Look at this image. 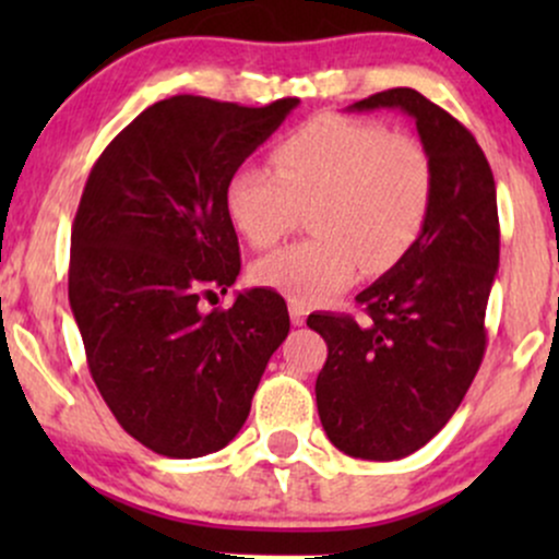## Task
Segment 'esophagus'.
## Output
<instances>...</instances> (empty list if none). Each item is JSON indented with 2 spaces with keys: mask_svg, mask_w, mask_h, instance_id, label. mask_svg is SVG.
<instances>
[{
  "mask_svg": "<svg viewBox=\"0 0 559 559\" xmlns=\"http://www.w3.org/2000/svg\"><path fill=\"white\" fill-rule=\"evenodd\" d=\"M288 316H292V323L294 325H305L307 307L299 305V301H288Z\"/></svg>",
  "mask_w": 559,
  "mask_h": 559,
  "instance_id": "34e87169",
  "label": "esophagus"
}]
</instances>
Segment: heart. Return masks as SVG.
<instances>
[{"instance_id":"heart-1","label":"heart","mask_w":559,"mask_h":559,"mask_svg":"<svg viewBox=\"0 0 559 559\" xmlns=\"http://www.w3.org/2000/svg\"><path fill=\"white\" fill-rule=\"evenodd\" d=\"M273 173L239 165L223 204L230 226L267 249L307 213L312 239L267 254L252 267L260 286L299 305H323L357 271L386 273L418 243L433 207L436 170L413 133L373 120L318 115L271 150Z\"/></svg>"}]
</instances>
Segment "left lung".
Returning <instances> with one entry per match:
<instances>
[{"label":"left lung","instance_id":"left-lung-1","mask_svg":"<svg viewBox=\"0 0 559 559\" xmlns=\"http://www.w3.org/2000/svg\"><path fill=\"white\" fill-rule=\"evenodd\" d=\"M378 107L407 112L431 152V215L404 260L357 294L368 318L310 316L307 325L329 344L316 396L331 444L386 463L428 444L478 373L499 215L489 159L457 118L415 88L378 92L352 110Z\"/></svg>","mask_w":559,"mask_h":559}]
</instances>
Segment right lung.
Here are the masks:
<instances>
[{
    "label": "right lung",
    "mask_w": 559,
    "mask_h": 559,
    "mask_svg": "<svg viewBox=\"0 0 559 559\" xmlns=\"http://www.w3.org/2000/svg\"><path fill=\"white\" fill-rule=\"evenodd\" d=\"M299 105L243 107L178 94L115 136L83 186L68 297L102 400L165 457L217 452L241 431L271 355L288 336L281 294L252 288L223 204L228 176Z\"/></svg>",
    "instance_id": "right-lung-1"
}]
</instances>
